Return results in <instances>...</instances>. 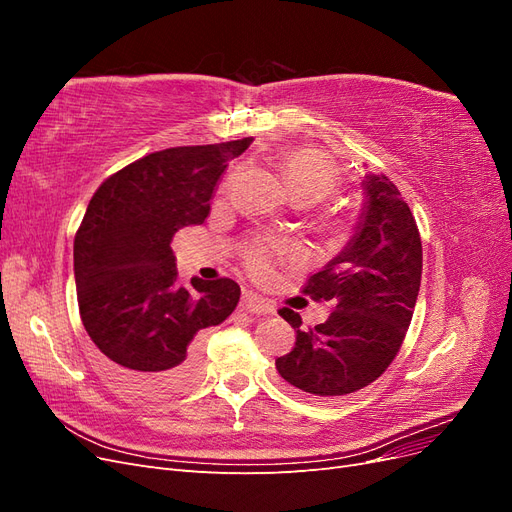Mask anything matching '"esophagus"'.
Segmentation results:
<instances>
[{
	"instance_id": "1",
	"label": "esophagus",
	"mask_w": 512,
	"mask_h": 512,
	"mask_svg": "<svg viewBox=\"0 0 512 512\" xmlns=\"http://www.w3.org/2000/svg\"><path fill=\"white\" fill-rule=\"evenodd\" d=\"M243 307L247 309L250 314H256V316H271L275 314V305L267 299L258 297V294L254 292H245L243 294Z\"/></svg>"
}]
</instances>
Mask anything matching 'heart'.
<instances>
[{
  "mask_svg": "<svg viewBox=\"0 0 512 512\" xmlns=\"http://www.w3.org/2000/svg\"><path fill=\"white\" fill-rule=\"evenodd\" d=\"M277 166H280L286 185L299 205H318L333 196L339 188V173L335 164L314 147H292L284 151L280 160H277ZM331 224L335 226L337 222ZM275 252L277 247L271 241L258 239L247 250V269H250L254 277L265 280V277L271 275Z\"/></svg>",
  "mask_w": 512,
  "mask_h": 512,
  "instance_id": "1",
  "label": "heart"
}]
</instances>
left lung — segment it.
<instances>
[{
	"label": "left lung",
	"mask_w": 512,
	"mask_h": 512,
	"mask_svg": "<svg viewBox=\"0 0 512 512\" xmlns=\"http://www.w3.org/2000/svg\"><path fill=\"white\" fill-rule=\"evenodd\" d=\"M361 222L346 250L303 286L314 301L335 309L314 329L282 307L297 333L294 348L275 359L280 376L307 397H339L378 380L393 363L421 288L423 245L397 185L365 175Z\"/></svg>",
	"instance_id": "8db88e82"
}]
</instances>
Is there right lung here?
Segmentation results:
<instances>
[{
  "mask_svg": "<svg viewBox=\"0 0 512 512\" xmlns=\"http://www.w3.org/2000/svg\"><path fill=\"white\" fill-rule=\"evenodd\" d=\"M254 138L149 153L102 181L74 237L79 312L108 374L147 397L183 393L203 371V329L239 303L237 282H177L175 232L203 224L232 158Z\"/></svg>",
  "mask_w": 512,
  "mask_h": 512,
  "instance_id": "right-lung-1",
  "label": "right lung"
}]
</instances>
